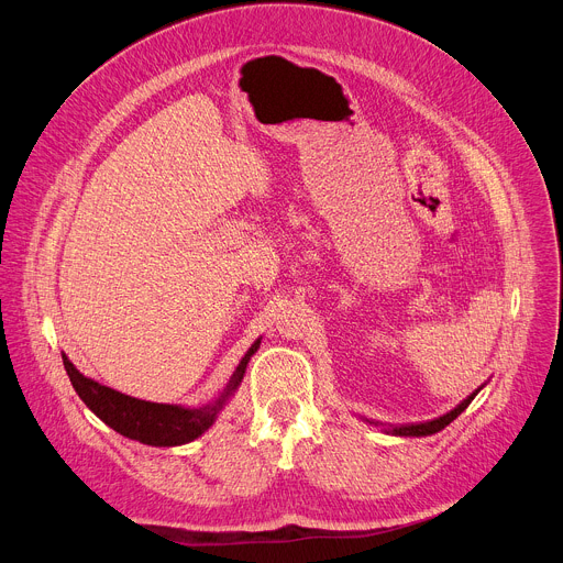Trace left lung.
<instances>
[{
  "instance_id": "8db88e82",
  "label": "left lung",
  "mask_w": 563,
  "mask_h": 563,
  "mask_svg": "<svg viewBox=\"0 0 563 563\" xmlns=\"http://www.w3.org/2000/svg\"><path fill=\"white\" fill-rule=\"evenodd\" d=\"M478 391V389H476ZM476 391H472L461 406H456L452 412H448V415H443V417H439V419H434V421H428V423H417V426H400V428H391V432L394 434H398V437H428V434H434V432H439V430H443L445 426H450L470 404H472V398L476 396Z\"/></svg>"
}]
</instances>
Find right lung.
Listing matches in <instances>:
<instances>
[{
    "mask_svg": "<svg viewBox=\"0 0 563 563\" xmlns=\"http://www.w3.org/2000/svg\"><path fill=\"white\" fill-rule=\"evenodd\" d=\"M261 341H256L245 358L238 363L229 385L224 391L209 406H202L198 410L180 408V406H165V404H151V400H140L133 396H126L118 389H111L107 385L96 383L93 378H87L79 374L75 365L62 354L64 369L77 391V396L85 400L87 408L100 417L109 428L120 432L126 439L140 441L144 445L155 448H169V445H183L194 439H198L205 430H209L227 404V398L233 394V389L240 385L245 376L247 363L252 354L258 350Z\"/></svg>",
    "mask_w": 563,
    "mask_h": 563,
    "instance_id": "obj_1",
    "label": "right lung"
}]
</instances>
